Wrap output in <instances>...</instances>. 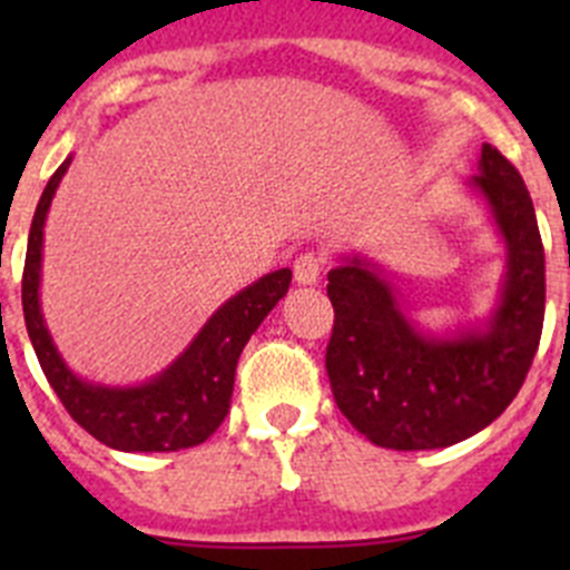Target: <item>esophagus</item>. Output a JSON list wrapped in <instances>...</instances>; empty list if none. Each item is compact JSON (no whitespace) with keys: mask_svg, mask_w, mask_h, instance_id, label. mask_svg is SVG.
Wrapping results in <instances>:
<instances>
[{"mask_svg":"<svg viewBox=\"0 0 570 570\" xmlns=\"http://www.w3.org/2000/svg\"><path fill=\"white\" fill-rule=\"evenodd\" d=\"M322 268H325V259L320 254H299L294 262V279L299 285H316L322 276Z\"/></svg>","mask_w":570,"mask_h":570,"instance_id":"obj_1","label":"esophagus"}]
</instances>
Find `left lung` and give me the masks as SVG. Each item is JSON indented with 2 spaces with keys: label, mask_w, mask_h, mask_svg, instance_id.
Listing matches in <instances>:
<instances>
[{
  "label": "left lung",
  "mask_w": 570,
  "mask_h": 570,
  "mask_svg": "<svg viewBox=\"0 0 570 570\" xmlns=\"http://www.w3.org/2000/svg\"><path fill=\"white\" fill-rule=\"evenodd\" d=\"M468 179L505 245V276L476 328L425 334L376 262L342 256L328 271L331 391L351 425L380 448L431 451L480 434L511 405L540 347L546 250L520 170L482 145Z\"/></svg>",
  "instance_id": "obj_1"
}]
</instances>
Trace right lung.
Listing matches in <instances>:
<instances>
[{
	"mask_svg": "<svg viewBox=\"0 0 570 570\" xmlns=\"http://www.w3.org/2000/svg\"><path fill=\"white\" fill-rule=\"evenodd\" d=\"M70 156L50 176L30 223L28 254L22 274V311L30 345L57 391L68 414L116 451H179L208 440L223 425L234 394V374L242 347L262 320L274 311L276 302L288 294L291 271L279 268L265 274L254 285L242 288L225 305L214 311L203 331L190 340L163 374L150 376L142 385L114 387L88 382L73 374L57 351L45 325L39 305V279H42V239L50 203L62 183Z\"/></svg>",
	"mask_w": 570,
	"mask_h": 570,
	"instance_id": "add662e5",
	"label": "right lung"
}]
</instances>
